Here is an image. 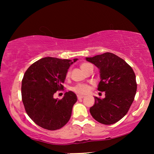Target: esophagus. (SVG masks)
Instances as JSON below:
<instances>
[{
	"label": "esophagus",
	"mask_w": 154,
	"mask_h": 154,
	"mask_svg": "<svg viewBox=\"0 0 154 154\" xmlns=\"http://www.w3.org/2000/svg\"><path fill=\"white\" fill-rule=\"evenodd\" d=\"M83 97H84L83 95H80V94H78V95H77L78 100H81V99H83Z\"/></svg>",
	"instance_id": "34e87169"
}]
</instances>
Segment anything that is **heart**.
<instances>
[{
	"mask_svg": "<svg viewBox=\"0 0 154 154\" xmlns=\"http://www.w3.org/2000/svg\"><path fill=\"white\" fill-rule=\"evenodd\" d=\"M89 64H87V63H83L81 65V69L83 70V71H85L86 67L88 66H89ZM70 75V72L68 71L66 73V77H69ZM90 90V87L88 85H84V84H81V85H78L75 87L72 88V90L73 92H76V93L79 94H85L89 91Z\"/></svg>",
	"mask_w": 154,
	"mask_h": 154,
	"instance_id": "heart-1",
	"label": "heart"
}]
</instances>
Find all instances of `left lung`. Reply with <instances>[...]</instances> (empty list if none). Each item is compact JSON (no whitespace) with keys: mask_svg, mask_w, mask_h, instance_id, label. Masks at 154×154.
Here are the masks:
<instances>
[{"mask_svg":"<svg viewBox=\"0 0 154 154\" xmlns=\"http://www.w3.org/2000/svg\"><path fill=\"white\" fill-rule=\"evenodd\" d=\"M86 60L100 69L97 90L105 92L104 99L94 97L90 112L100 123H116L126 115L134 101L137 92L134 71L125 60L111 52L86 57Z\"/></svg>","mask_w":154,"mask_h":154,"instance_id":"8db88e82","label":"left lung"}]
</instances>
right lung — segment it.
<instances>
[{
	"label": "right lung",
	"mask_w": 154,
	"mask_h": 154,
	"mask_svg": "<svg viewBox=\"0 0 154 154\" xmlns=\"http://www.w3.org/2000/svg\"><path fill=\"white\" fill-rule=\"evenodd\" d=\"M73 62L55 57L42 58L29 67L22 81V98L25 111L35 124L44 129H60L70 119L77 97L69 91L62 99L53 97L64 89V80Z\"/></svg>",
	"instance_id": "1"
}]
</instances>
